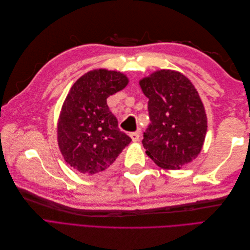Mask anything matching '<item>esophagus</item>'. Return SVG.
I'll use <instances>...</instances> for the list:
<instances>
[{"label":"esophagus","instance_id":"1","mask_svg":"<svg viewBox=\"0 0 250 250\" xmlns=\"http://www.w3.org/2000/svg\"><path fill=\"white\" fill-rule=\"evenodd\" d=\"M130 138L133 142H138L139 141V138H140V132L135 131V132H131L130 133Z\"/></svg>","mask_w":250,"mask_h":250}]
</instances>
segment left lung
<instances>
[{
    "label": "left lung",
    "instance_id": "obj_1",
    "mask_svg": "<svg viewBox=\"0 0 250 250\" xmlns=\"http://www.w3.org/2000/svg\"><path fill=\"white\" fill-rule=\"evenodd\" d=\"M151 123L142 141L147 155L164 169L195 160L203 146L208 119L198 92L185 75L161 70L143 78Z\"/></svg>",
    "mask_w": 250,
    "mask_h": 250
}]
</instances>
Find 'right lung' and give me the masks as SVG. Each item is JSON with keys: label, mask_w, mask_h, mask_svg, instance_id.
<instances>
[{"label": "right lung", "mask_w": 250, "mask_h": 250, "mask_svg": "<svg viewBox=\"0 0 250 250\" xmlns=\"http://www.w3.org/2000/svg\"><path fill=\"white\" fill-rule=\"evenodd\" d=\"M128 84L124 74L104 69L81 76L63 102L57 140L64 161L85 175L109 171L131 142L120 130L106 99Z\"/></svg>", "instance_id": "1"}]
</instances>
